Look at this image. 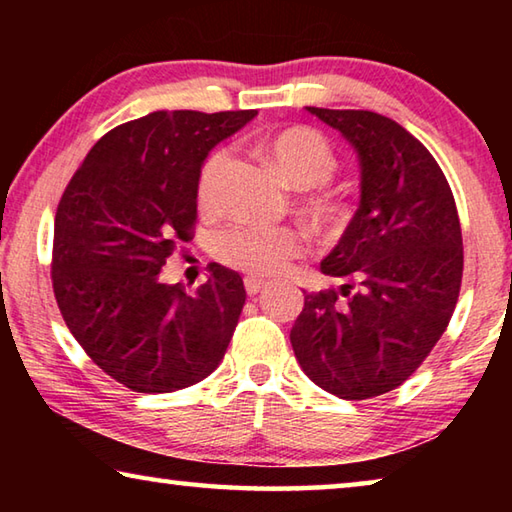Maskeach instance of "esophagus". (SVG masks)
Segmentation results:
<instances>
[{
	"instance_id": "34e87169",
	"label": "esophagus",
	"mask_w": 512,
	"mask_h": 512,
	"mask_svg": "<svg viewBox=\"0 0 512 512\" xmlns=\"http://www.w3.org/2000/svg\"><path fill=\"white\" fill-rule=\"evenodd\" d=\"M266 284L268 282L262 280V277H253V275L246 277V280H244V287H246L248 296H257V293H262L266 289Z\"/></svg>"
}]
</instances>
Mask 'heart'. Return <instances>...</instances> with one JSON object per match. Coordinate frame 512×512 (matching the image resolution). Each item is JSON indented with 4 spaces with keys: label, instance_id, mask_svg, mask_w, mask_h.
Returning <instances> with one entry per match:
<instances>
[{
    "label": "heart",
    "instance_id": "b5f03b06",
    "mask_svg": "<svg viewBox=\"0 0 512 512\" xmlns=\"http://www.w3.org/2000/svg\"><path fill=\"white\" fill-rule=\"evenodd\" d=\"M259 149L277 173L296 189H316L325 185L336 171V155L325 135L311 128H284L266 135ZM230 149H214L207 155L196 183V198L203 210H216L221 201L223 180L230 169ZM307 210L320 225L339 221L341 207L327 196H311ZM305 241L293 228H271V225H239L219 239V257L225 264L257 275H273L296 259Z\"/></svg>",
    "mask_w": 512,
    "mask_h": 512
}]
</instances>
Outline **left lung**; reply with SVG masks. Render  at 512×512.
Segmentation results:
<instances>
[{
	"mask_svg": "<svg viewBox=\"0 0 512 512\" xmlns=\"http://www.w3.org/2000/svg\"><path fill=\"white\" fill-rule=\"evenodd\" d=\"M359 155L361 201L320 271L343 277L307 293L291 345L305 375L341 400L402 386L449 325L463 280L454 194L427 146L370 110L307 106Z\"/></svg>",
	"mask_w": 512,
	"mask_h": 512,
	"instance_id": "obj_1",
	"label": "left lung"
}]
</instances>
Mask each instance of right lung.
<instances>
[{"label":"right lung","mask_w":512,"mask_h":512,"mask_svg":"<svg viewBox=\"0 0 512 512\" xmlns=\"http://www.w3.org/2000/svg\"><path fill=\"white\" fill-rule=\"evenodd\" d=\"M255 110H158L112 128L69 180L54 221L60 314L97 366L135 393H171L212 375L246 302L221 264L194 293L164 282L192 239L196 183L216 144Z\"/></svg>","instance_id":"obj_1"}]
</instances>
